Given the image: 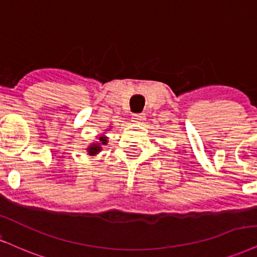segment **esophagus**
<instances>
[{
    "instance_id": "1",
    "label": "esophagus",
    "mask_w": 257,
    "mask_h": 257,
    "mask_svg": "<svg viewBox=\"0 0 257 257\" xmlns=\"http://www.w3.org/2000/svg\"><path fill=\"white\" fill-rule=\"evenodd\" d=\"M145 120V114H134L132 115V121L136 123H142Z\"/></svg>"
}]
</instances>
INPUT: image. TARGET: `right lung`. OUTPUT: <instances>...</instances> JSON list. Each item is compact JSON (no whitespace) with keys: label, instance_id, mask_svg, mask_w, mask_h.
<instances>
[{"label":"right lung","instance_id":"1","mask_svg":"<svg viewBox=\"0 0 257 257\" xmlns=\"http://www.w3.org/2000/svg\"><path fill=\"white\" fill-rule=\"evenodd\" d=\"M107 137H104V136H100L99 137V142H96V143H91L89 147H88L87 151L88 154L90 155V156H95V155H97V153H100L101 150H102V147L103 145H107Z\"/></svg>","mask_w":257,"mask_h":257}]
</instances>
